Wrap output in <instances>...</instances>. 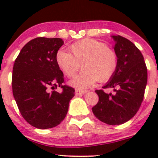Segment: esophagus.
<instances>
[{
	"label": "esophagus",
	"mask_w": 158,
	"mask_h": 158,
	"mask_svg": "<svg viewBox=\"0 0 158 158\" xmlns=\"http://www.w3.org/2000/svg\"><path fill=\"white\" fill-rule=\"evenodd\" d=\"M87 91H84V90H79V89H76L75 91V93L76 95H82V94H85L86 93Z\"/></svg>",
	"instance_id": "34e87169"
}]
</instances>
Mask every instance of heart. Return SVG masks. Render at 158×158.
Masks as SVG:
<instances>
[{
    "label": "heart",
    "mask_w": 158,
    "mask_h": 158,
    "mask_svg": "<svg viewBox=\"0 0 158 158\" xmlns=\"http://www.w3.org/2000/svg\"><path fill=\"white\" fill-rule=\"evenodd\" d=\"M69 52L60 49L56 54V63L63 74L71 78L76 75L82 63V70L69 82L78 89L92 86L97 81L110 80L118 67V57L112 49L94 39H83L69 47Z\"/></svg>",
    "instance_id": "b5f03b06"
}]
</instances>
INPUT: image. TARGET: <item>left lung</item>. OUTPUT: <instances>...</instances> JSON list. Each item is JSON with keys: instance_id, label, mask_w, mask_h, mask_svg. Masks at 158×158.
I'll list each match as a JSON object with an SVG mask.
<instances>
[{"instance_id": "obj_1", "label": "left lung", "mask_w": 158, "mask_h": 158, "mask_svg": "<svg viewBox=\"0 0 158 158\" xmlns=\"http://www.w3.org/2000/svg\"><path fill=\"white\" fill-rule=\"evenodd\" d=\"M111 38L118 67L103 88H113L114 94L95 90L98 102L92 112L101 122L114 125L125 123L138 111L144 98L148 72L143 55L133 43L118 35Z\"/></svg>"}]
</instances>
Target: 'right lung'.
<instances>
[{
  "instance_id": "obj_1",
  "label": "right lung",
  "mask_w": 158,
  "mask_h": 158,
  "mask_svg": "<svg viewBox=\"0 0 158 158\" xmlns=\"http://www.w3.org/2000/svg\"><path fill=\"white\" fill-rule=\"evenodd\" d=\"M64 42L60 38L37 37L22 48L13 68L12 89L20 114L32 126L47 129L66 117L74 89L63 85V73L56 54ZM61 87L63 92H49Z\"/></svg>"
}]
</instances>
